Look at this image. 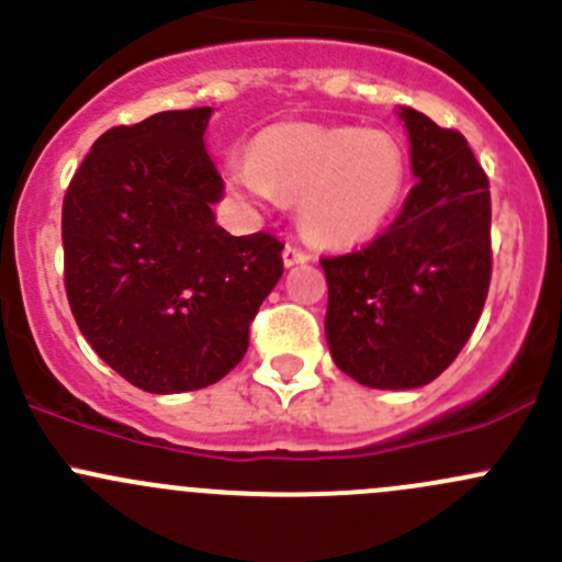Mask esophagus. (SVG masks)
I'll return each mask as SVG.
<instances>
[{
	"mask_svg": "<svg viewBox=\"0 0 562 562\" xmlns=\"http://www.w3.org/2000/svg\"><path fill=\"white\" fill-rule=\"evenodd\" d=\"M282 260H285V266H296V263H307L310 260V252L304 247L293 245V241H288L285 249H282Z\"/></svg>",
	"mask_w": 562,
	"mask_h": 562,
	"instance_id": "esophagus-1",
	"label": "esophagus"
}]
</instances>
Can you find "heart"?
<instances>
[{"label":"heart","instance_id":"b5f03b06","mask_svg":"<svg viewBox=\"0 0 562 562\" xmlns=\"http://www.w3.org/2000/svg\"><path fill=\"white\" fill-rule=\"evenodd\" d=\"M225 179L249 201H299V223L317 245L370 239L405 192L407 160L386 130L280 122L260 130L249 157H234Z\"/></svg>","mask_w":562,"mask_h":562}]
</instances>
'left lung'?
Returning <instances> with one entry per match:
<instances>
[{
    "mask_svg": "<svg viewBox=\"0 0 562 562\" xmlns=\"http://www.w3.org/2000/svg\"><path fill=\"white\" fill-rule=\"evenodd\" d=\"M416 184L367 247L321 258L326 337L370 389L435 381L473 334L492 280L490 179L459 130L402 108Z\"/></svg>",
    "mask_w": 562,
    "mask_h": 562,
    "instance_id": "left-lung-1",
    "label": "left lung"
}]
</instances>
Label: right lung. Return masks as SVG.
I'll return each mask as SVG.
<instances>
[{
	"label": "right lung",
	"instance_id": "1",
	"mask_svg": "<svg viewBox=\"0 0 562 562\" xmlns=\"http://www.w3.org/2000/svg\"><path fill=\"white\" fill-rule=\"evenodd\" d=\"M209 116L187 108L111 127L61 203L72 317L111 370L151 394L228 375L282 277L274 234L214 223L223 179L203 146Z\"/></svg>",
	"mask_w": 562,
	"mask_h": 562
}]
</instances>
